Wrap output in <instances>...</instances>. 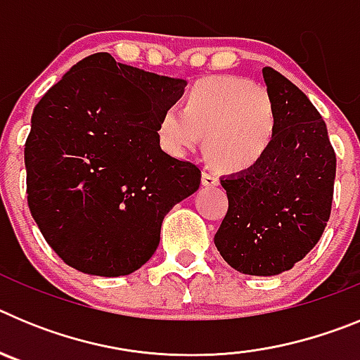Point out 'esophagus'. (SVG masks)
<instances>
[{"instance_id": "esophagus-1", "label": "esophagus", "mask_w": 360, "mask_h": 360, "mask_svg": "<svg viewBox=\"0 0 360 360\" xmlns=\"http://www.w3.org/2000/svg\"><path fill=\"white\" fill-rule=\"evenodd\" d=\"M202 184L205 187H216L219 184V180H218V176H216V174L211 173V171H203Z\"/></svg>"}]
</instances>
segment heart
Here are the masks:
<instances>
[{
    "mask_svg": "<svg viewBox=\"0 0 360 360\" xmlns=\"http://www.w3.org/2000/svg\"><path fill=\"white\" fill-rule=\"evenodd\" d=\"M203 139L205 155L225 171H247L269 155L278 110L269 91L238 77H212L191 90L186 111L171 106L158 124L167 151L186 155Z\"/></svg>",
    "mask_w": 360,
    "mask_h": 360,
    "instance_id": "1",
    "label": "heart"
}]
</instances>
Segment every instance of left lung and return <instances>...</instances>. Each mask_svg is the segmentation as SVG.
Returning <instances> with one entry per match:
<instances>
[{"label": "left lung", "mask_w": 360, "mask_h": 360, "mask_svg": "<svg viewBox=\"0 0 360 360\" xmlns=\"http://www.w3.org/2000/svg\"><path fill=\"white\" fill-rule=\"evenodd\" d=\"M263 79L278 110V136L259 164L219 178L229 211L214 245L241 274L278 276L301 262L326 227L335 153L310 98L270 66Z\"/></svg>", "instance_id": "left-lung-1"}]
</instances>
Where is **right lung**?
Instances as JSON below:
<instances>
[{
	"instance_id": "right-lung-1",
	"label": "right lung",
	"mask_w": 360,
	"mask_h": 360,
	"mask_svg": "<svg viewBox=\"0 0 360 360\" xmlns=\"http://www.w3.org/2000/svg\"><path fill=\"white\" fill-rule=\"evenodd\" d=\"M186 86L101 52L73 65L34 108L28 207L66 265L131 274L157 250L164 216L198 191L202 171L167 155L158 136Z\"/></svg>"
}]
</instances>
